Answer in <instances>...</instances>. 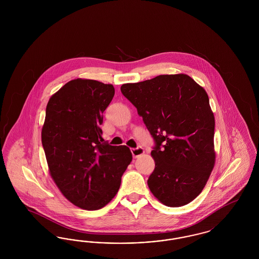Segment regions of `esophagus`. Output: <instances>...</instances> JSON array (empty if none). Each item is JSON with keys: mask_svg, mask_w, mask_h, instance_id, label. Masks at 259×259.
Segmentation results:
<instances>
[{"mask_svg": "<svg viewBox=\"0 0 259 259\" xmlns=\"http://www.w3.org/2000/svg\"><path fill=\"white\" fill-rule=\"evenodd\" d=\"M131 152H132L133 157L137 158V157H139L140 155L144 154L145 150H144V148H142V147H137V148H131Z\"/></svg>", "mask_w": 259, "mask_h": 259, "instance_id": "obj_1", "label": "esophagus"}]
</instances>
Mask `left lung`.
<instances>
[{
	"instance_id": "obj_1",
	"label": "left lung",
	"mask_w": 259,
	"mask_h": 259,
	"mask_svg": "<svg viewBox=\"0 0 259 259\" xmlns=\"http://www.w3.org/2000/svg\"><path fill=\"white\" fill-rule=\"evenodd\" d=\"M120 90L155 143V168L148 180L151 193L168 207L190 203L207 184L215 159L207 92L184 74L125 83Z\"/></svg>"
}]
</instances>
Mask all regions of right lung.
<instances>
[{
  "label": "right lung",
  "instance_id": "obj_1",
  "mask_svg": "<svg viewBox=\"0 0 259 259\" xmlns=\"http://www.w3.org/2000/svg\"><path fill=\"white\" fill-rule=\"evenodd\" d=\"M114 95L111 84L77 78L50 99L41 143L50 176L62 194L81 209L105 207L117 193L132 161L126 146L103 142V112Z\"/></svg>",
  "mask_w": 259,
  "mask_h": 259
}]
</instances>
